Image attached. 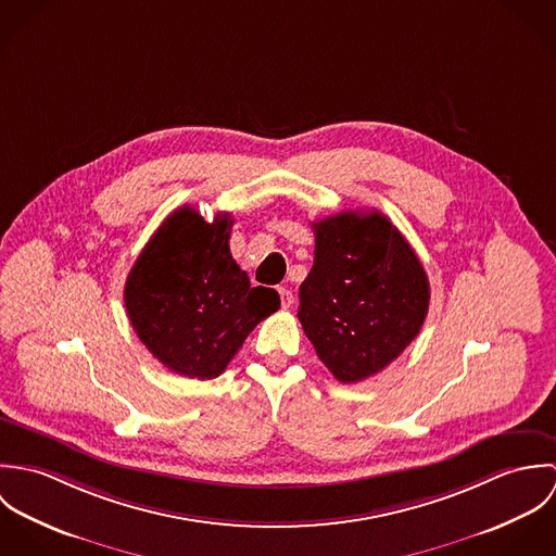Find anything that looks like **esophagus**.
Masks as SVG:
<instances>
[{
  "instance_id": "obj_1",
  "label": "esophagus",
  "mask_w": 556,
  "mask_h": 556,
  "mask_svg": "<svg viewBox=\"0 0 556 556\" xmlns=\"http://www.w3.org/2000/svg\"><path fill=\"white\" fill-rule=\"evenodd\" d=\"M278 293H280V304H282V308H285V311L291 308V304H293V293H291L289 289H278Z\"/></svg>"
}]
</instances>
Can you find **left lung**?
I'll return each instance as SVG.
<instances>
[{"label":"left lung","instance_id":"left-lung-1","mask_svg":"<svg viewBox=\"0 0 556 556\" xmlns=\"http://www.w3.org/2000/svg\"><path fill=\"white\" fill-rule=\"evenodd\" d=\"M315 265L300 287L302 327L342 383L390 366L419 333L430 282L410 243L379 212L313 225Z\"/></svg>","mask_w":556,"mask_h":556}]
</instances>
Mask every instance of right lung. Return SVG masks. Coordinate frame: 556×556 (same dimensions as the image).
Instances as JSON below:
<instances>
[{
    "label": "right lung",
    "instance_id": "add662e5",
    "mask_svg": "<svg viewBox=\"0 0 556 556\" xmlns=\"http://www.w3.org/2000/svg\"><path fill=\"white\" fill-rule=\"evenodd\" d=\"M233 220L194 207L173 212L132 265L124 304L139 340L188 379L225 372L248 333L280 308L274 289L250 287L231 256Z\"/></svg>",
    "mask_w": 556,
    "mask_h": 556
}]
</instances>
